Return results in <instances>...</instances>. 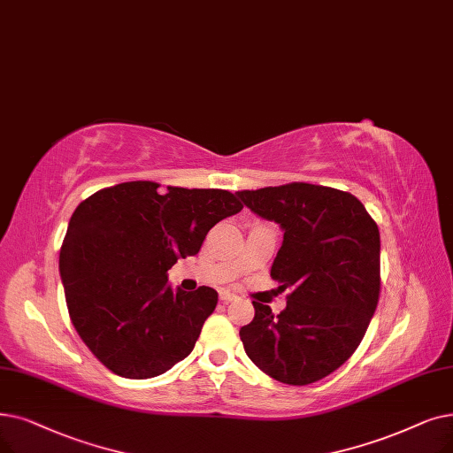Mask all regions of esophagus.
<instances>
[{"mask_svg": "<svg viewBox=\"0 0 453 453\" xmlns=\"http://www.w3.org/2000/svg\"><path fill=\"white\" fill-rule=\"evenodd\" d=\"M220 300H222L224 303H229V302H233V300H237V294H233V292H229V290H222V292H220Z\"/></svg>", "mask_w": 453, "mask_h": 453, "instance_id": "1", "label": "esophagus"}]
</instances>
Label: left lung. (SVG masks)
Wrapping results in <instances>:
<instances>
[{"label": "left lung", "instance_id": "1", "mask_svg": "<svg viewBox=\"0 0 453 453\" xmlns=\"http://www.w3.org/2000/svg\"><path fill=\"white\" fill-rule=\"evenodd\" d=\"M234 196L280 224L270 275L290 288L278 317L253 302L255 317L241 327L246 356L275 381H319L349 359L376 312L380 229L356 196L337 188L288 183Z\"/></svg>", "mask_w": 453, "mask_h": 453}]
</instances>
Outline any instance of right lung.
Instances as JSON below:
<instances>
[{
  "label": "right lung",
  "instance_id": "obj_1",
  "mask_svg": "<svg viewBox=\"0 0 453 453\" xmlns=\"http://www.w3.org/2000/svg\"><path fill=\"white\" fill-rule=\"evenodd\" d=\"M242 211L219 188L129 181L97 190L68 222L58 270L72 324L116 376H161L194 349L219 294L168 285L212 226Z\"/></svg>",
  "mask_w": 453,
  "mask_h": 453
}]
</instances>
